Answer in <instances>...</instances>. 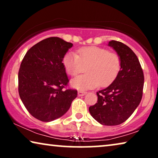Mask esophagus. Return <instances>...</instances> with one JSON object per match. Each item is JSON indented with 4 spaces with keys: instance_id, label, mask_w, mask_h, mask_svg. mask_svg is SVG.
I'll return each mask as SVG.
<instances>
[{
    "instance_id": "34e87169",
    "label": "esophagus",
    "mask_w": 158,
    "mask_h": 158,
    "mask_svg": "<svg viewBox=\"0 0 158 158\" xmlns=\"http://www.w3.org/2000/svg\"><path fill=\"white\" fill-rule=\"evenodd\" d=\"M85 94H86V92L83 91V90H79V91L77 92V95H78V96H85Z\"/></svg>"
}]
</instances>
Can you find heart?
I'll list each match as a JSON object with an SVG mask.
<instances>
[{"label":"heart","instance_id":"1","mask_svg":"<svg viewBox=\"0 0 158 158\" xmlns=\"http://www.w3.org/2000/svg\"><path fill=\"white\" fill-rule=\"evenodd\" d=\"M67 73L76 76L87 70V74L75 77L71 85L79 90L106 86L116 78L121 69V60L117 54L98 47H83L78 55L70 52L63 57Z\"/></svg>","mask_w":158,"mask_h":158}]
</instances>
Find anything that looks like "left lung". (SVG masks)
<instances>
[{"instance_id":"1","label":"left lung","mask_w":158,"mask_h":158,"mask_svg":"<svg viewBox=\"0 0 158 158\" xmlns=\"http://www.w3.org/2000/svg\"><path fill=\"white\" fill-rule=\"evenodd\" d=\"M108 45L119 56L121 69L111 85L97 92L98 101L89 107V112L101 124L115 126L124 122L139 106L144 74L137 55L128 46L114 40Z\"/></svg>"}]
</instances>
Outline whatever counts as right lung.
I'll return each mask as SVG.
<instances>
[{
  "label": "right lung",
  "mask_w": 158,
  "mask_h": 158,
  "mask_svg": "<svg viewBox=\"0 0 158 158\" xmlns=\"http://www.w3.org/2000/svg\"><path fill=\"white\" fill-rule=\"evenodd\" d=\"M73 44L49 37L27 51L19 71V94L26 109L42 122L63 116L77 97L76 90L63 88L69 80L62 63Z\"/></svg>",
  "instance_id": "add662e5"
}]
</instances>
